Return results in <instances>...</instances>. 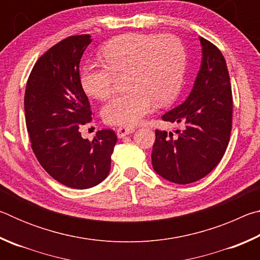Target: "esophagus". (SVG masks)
Instances as JSON below:
<instances>
[{
	"instance_id": "34e87169",
	"label": "esophagus",
	"mask_w": 260,
	"mask_h": 260,
	"mask_svg": "<svg viewBox=\"0 0 260 260\" xmlns=\"http://www.w3.org/2000/svg\"><path fill=\"white\" fill-rule=\"evenodd\" d=\"M134 132V128L133 127H118L117 128V136L118 138H124V136L128 135V134H132Z\"/></svg>"
}]
</instances>
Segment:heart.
<instances>
[{
  "mask_svg": "<svg viewBox=\"0 0 260 260\" xmlns=\"http://www.w3.org/2000/svg\"><path fill=\"white\" fill-rule=\"evenodd\" d=\"M105 60L88 61L80 71L83 90L103 100L112 91L114 74L128 71V90L113 95L102 109L111 125L133 126L150 113L155 105L172 102L178 95L186 68V51L174 35L127 33L103 47Z\"/></svg>",
  "mask_w": 260,
  "mask_h": 260,
  "instance_id": "heart-1",
  "label": "heart"
}]
</instances>
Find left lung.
I'll use <instances>...</instances> for the list:
<instances>
[{
    "label": "left lung",
    "mask_w": 260,
    "mask_h": 260,
    "mask_svg": "<svg viewBox=\"0 0 260 260\" xmlns=\"http://www.w3.org/2000/svg\"><path fill=\"white\" fill-rule=\"evenodd\" d=\"M200 42L201 68L190 94L161 117L182 128L174 136L157 129L151 152L155 172L179 184L208 175L221 160L231 138L233 99L226 60L213 43L201 37Z\"/></svg>",
    "instance_id": "1"
}]
</instances>
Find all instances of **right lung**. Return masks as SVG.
I'll use <instances>...</instances> for the list:
<instances>
[{
    "label": "right lung",
    "mask_w": 260,
    "mask_h": 260,
    "mask_svg": "<svg viewBox=\"0 0 260 260\" xmlns=\"http://www.w3.org/2000/svg\"><path fill=\"white\" fill-rule=\"evenodd\" d=\"M89 34L73 35L51 47L35 63L25 90L26 126L34 155L64 186L88 189L108 177L117 135L99 131L82 139L81 125L91 120L79 64L91 42Z\"/></svg>",
    "instance_id": "add662e5"
}]
</instances>
